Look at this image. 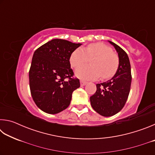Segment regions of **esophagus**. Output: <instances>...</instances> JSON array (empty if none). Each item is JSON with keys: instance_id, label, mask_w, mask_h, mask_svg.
I'll use <instances>...</instances> for the list:
<instances>
[{"instance_id": "esophagus-1", "label": "esophagus", "mask_w": 155, "mask_h": 155, "mask_svg": "<svg viewBox=\"0 0 155 155\" xmlns=\"http://www.w3.org/2000/svg\"><path fill=\"white\" fill-rule=\"evenodd\" d=\"M80 83H81V86H85L86 84L87 83V82H86V81H80Z\"/></svg>"}]
</instances>
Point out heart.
<instances>
[{
    "instance_id": "heart-1",
    "label": "heart",
    "mask_w": 155,
    "mask_h": 155,
    "mask_svg": "<svg viewBox=\"0 0 155 155\" xmlns=\"http://www.w3.org/2000/svg\"><path fill=\"white\" fill-rule=\"evenodd\" d=\"M91 58L92 66H79ZM70 63L74 68L80 67L76 69L75 75L81 79H96L101 76L103 79H108L117 72L119 59L109 46L103 43H94L84 49L81 47L75 49L70 55Z\"/></svg>"
}]
</instances>
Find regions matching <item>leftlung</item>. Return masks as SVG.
Here are the masks:
<instances>
[{
    "label": "left lung",
    "instance_id": "obj_1",
    "mask_svg": "<svg viewBox=\"0 0 155 155\" xmlns=\"http://www.w3.org/2000/svg\"><path fill=\"white\" fill-rule=\"evenodd\" d=\"M117 52L119 66L111 79L96 84V91L90 97L92 108L104 117L116 114L124 107L130 92L131 70L129 58L122 48L109 41Z\"/></svg>",
    "mask_w": 155,
    "mask_h": 155
}]
</instances>
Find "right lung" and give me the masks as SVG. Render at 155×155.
<instances>
[{"mask_svg":"<svg viewBox=\"0 0 155 155\" xmlns=\"http://www.w3.org/2000/svg\"><path fill=\"white\" fill-rule=\"evenodd\" d=\"M82 44L54 39L34 52L29 70L31 94L41 111L56 114L70 105L72 94L80 87L78 78H72V52Z\"/></svg>","mask_w":155,"mask_h":155,"instance_id":"add662e5","label":"right lung"}]
</instances>
